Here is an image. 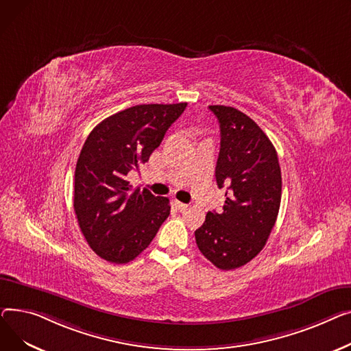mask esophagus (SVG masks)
<instances>
[{
  "label": "esophagus",
  "mask_w": 351,
  "mask_h": 351,
  "mask_svg": "<svg viewBox=\"0 0 351 351\" xmlns=\"http://www.w3.org/2000/svg\"><path fill=\"white\" fill-rule=\"evenodd\" d=\"M174 205H176V208L177 210H180V211H184V210H187V207L189 205L187 204H184V202H180V201H174Z\"/></svg>",
  "instance_id": "1"
}]
</instances>
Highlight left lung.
<instances>
[{"mask_svg":"<svg viewBox=\"0 0 351 351\" xmlns=\"http://www.w3.org/2000/svg\"><path fill=\"white\" fill-rule=\"evenodd\" d=\"M221 130L215 178L230 184L221 214L210 211L195 231L201 254L218 269L231 271L252 261L275 226L282 197L278 153L263 130L231 106H210Z\"/></svg>","mask_w":351,"mask_h":351,"instance_id":"obj_1","label":"left lung"}]
</instances>
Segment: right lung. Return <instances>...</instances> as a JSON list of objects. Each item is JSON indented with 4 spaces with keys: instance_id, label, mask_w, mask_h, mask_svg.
<instances>
[{
    "instance_id": "1",
    "label": "right lung",
    "mask_w": 351,
    "mask_h": 351,
    "mask_svg": "<svg viewBox=\"0 0 351 351\" xmlns=\"http://www.w3.org/2000/svg\"><path fill=\"white\" fill-rule=\"evenodd\" d=\"M187 103L137 105L100 121L88 136L75 170L73 208L96 255L128 263L147 248L170 215L167 197L130 193L128 174L147 162Z\"/></svg>"
}]
</instances>
